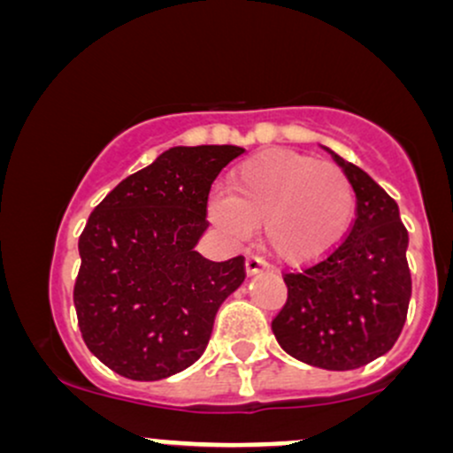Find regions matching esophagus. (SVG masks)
<instances>
[{
  "instance_id": "34e87169",
  "label": "esophagus",
  "mask_w": 453,
  "mask_h": 453,
  "mask_svg": "<svg viewBox=\"0 0 453 453\" xmlns=\"http://www.w3.org/2000/svg\"><path fill=\"white\" fill-rule=\"evenodd\" d=\"M244 268H247V274L251 277V274L259 273V270H266L268 262L259 256H247V259H244Z\"/></svg>"
}]
</instances>
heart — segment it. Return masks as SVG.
Here are the masks:
<instances>
[{
    "mask_svg": "<svg viewBox=\"0 0 453 453\" xmlns=\"http://www.w3.org/2000/svg\"><path fill=\"white\" fill-rule=\"evenodd\" d=\"M356 194L345 170L289 149H268L230 174V191L211 197V217L234 238L264 241L283 262L303 264L330 253L349 230Z\"/></svg>",
    "mask_w": 453,
    "mask_h": 453,
    "instance_id": "b5f03b06",
    "label": "heart"
}]
</instances>
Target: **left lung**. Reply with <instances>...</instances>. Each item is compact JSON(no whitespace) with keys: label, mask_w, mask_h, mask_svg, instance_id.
Listing matches in <instances>:
<instances>
[{"label":"left lung","mask_w":453,"mask_h":453,"mask_svg":"<svg viewBox=\"0 0 453 453\" xmlns=\"http://www.w3.org/2000/svg\"><path fill=\"white\" fill-rule=\"evenodd\" d=\"M332 157L356 191V219L326 257L283 274L288 300L273 332L296 360L351 371L388 353L403 332L411 298L409 234L398 204L371 176L341 155Z\"/></svg>","instance_id":"obj_1"}]
</instances>
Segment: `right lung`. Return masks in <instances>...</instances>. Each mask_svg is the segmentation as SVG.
<instances>
[{
	"mask_svg": "<svg viewBox=\"0 0 453 453\" xmlns=\"http://www.w3.org/2000/svg\"><path fill=\"white\" fill-rule=\"evenodd\" d=\"M242 153L232 144L168 149L89 215L78 238V327L119 375L157 381L191 366L221 303L247 277L242 256L211 262L194 249L209 227L211 185Z\"/></svg>",
	"mask_w": 453,
	"mask_h": 453,
	"instance_id": "1",
	"label": "right lung"
}]
</instances>
